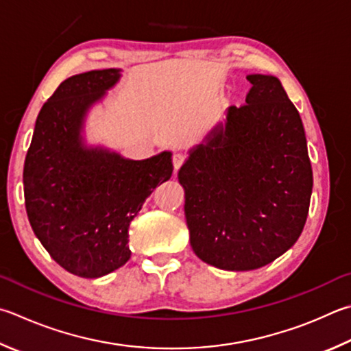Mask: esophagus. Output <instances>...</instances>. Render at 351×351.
<instances>
[{
    "label": "esophagus",
    "instance_id": "1",
    "mask_svg": "<svg viewBox=\"0 0 351 351\" xmlns=\"http://www.w3.org/2000/svg\"><path fill=\"white\" fill-rule=\"evenodd\" d=\"M184 162H186V156H184L182 154H175L173 155V167H175V170H180V167Z\"/></svg>",
    "mask_w": 351,
    "mask_h": 351
}]
</instances>
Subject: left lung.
I'll list each match as a JSON object with an SVG mask.
<instances>
[{
  "instance_id": "8db88e82",
  "label": "left lung",
  "mask_w": 351,
  "mask_h": 351,
  "mask_svg": "<svg viewBox=\"0 0 351 351\" xmlns=\"http://www.w3.org/2000/svg\"><path fill=\"white\" fill-rule=\"evenodd\" d=\"M247 80V104L228 107L178 171L190 245L228 271L259 269L293 247L313 190L302 121L281 81Z\"/></svg>"
}]
</instances>
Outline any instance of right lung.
Returning <instances> with one entry per match:
<instances>
[{"label":"right lung","instance_id":"add662e5","mask_svg":"<svg viewBox=\"0 0 351 351\" xmlns=\"http://www.w3.org/2000/svg\"><path fill=\"white\" fill-rule=\"evenodd\" d=\"M119 78L121 69H104L62 81L38 113L24 161L34 233L62 269L81 278L109 275L130 259V222L173 171L169 150L135 161L87 144V113Z\"/></svg>","mask_w":351,"mask_h":351}]
</instances>
